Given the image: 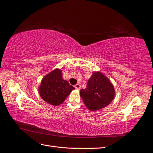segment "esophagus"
I'll list each match as a JSON object with an SVG mask.
<instances>
[{"instance_id": "esophagus-1", "label": "esophagus", "mask_w": 153, "mask_h": 153, "mask_svg": "<svg viewBox=\"0 0 153 153\" xmlns=\"http://www.w3.org/2000/svg\"><path fill=\"white\" fill-rule=\"evenodd\" d=\"M75 89H77V90H80V84H76L75 85Z\"/></svg>"}]
</instances>
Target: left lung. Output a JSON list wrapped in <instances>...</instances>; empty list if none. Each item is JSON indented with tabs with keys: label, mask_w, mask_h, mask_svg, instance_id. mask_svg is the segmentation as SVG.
Returning a JSON list of instances; mask_svg holds the SVG:
<instances>
[{
	"label": "left lung",
	"mask_w": 153,
	"mask_h": 153,
	"mask_svg": "<svg viewBox=\"0 0 153 153\" xmlns=\"http://www.w3.org/2000/svg\"><path fill=\"white\" fill-rule=\"evenodd\" d=\"M115 94L114 87L112 83L100 71L92 73L85 89H82L80 92L85 105L91 111H96L106 107L112 102Z\"/></svg>",
	"instance_id": "8db88e82"
}]
</instances>
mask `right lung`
I'll return each instance as SVG.
<instances>
[{"label":"right lung","mask_w":153,"mask_h":153,"mask_svg":"<svg viewBox=\"0 0 153 153\" xmlns=\"http://www.w3.org/2000/svg\"><path fill=\"white\" fill-rule=\"evenodd\" d=\"M74 89L67 80L63 79L61 69L58 68L43 78L38 89L42 99L53 106L62 103Z\"/></svg>","instance_id":"obj_1"}]
</instances>
